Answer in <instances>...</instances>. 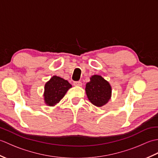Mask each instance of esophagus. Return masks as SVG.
<instances>
[{
  "instance_id": "34e87169",
  "label": "esophagus",
  "mask_w": 158,
  "mask_h": 158,
  "mask_svg": "<svg viewBox=\"0 0 158 158\" xmlns=\"http://www.w3.org/2000/svg\"><path fill=\"white\" fill-rule=\"evenodd\" d=\"M74 85L75 86H81L82 85V83L81 81H75L73 83Z\"/></svg>"
}]
</instances>
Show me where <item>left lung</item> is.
Segmentation results:
<instances>
[{
	"label": "left lung",
	"mask_w": 158,
	"mask_h": 158,
	"mask_svg": "<svg viewBox=\"0 0 158 158\" xmlns=\"http://www.w3.org/2000/svg\"><path fill=\"white\" fill-rule=\"evenodd\" d=\"M86 94L93 105L102 106L107 103L111 96V87L100 75H93L86 84Z\"/></svg>",
	"instance_id": "obj_1"
}]
</instances>
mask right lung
<instances>
[{
	"instance_id": "add662e5",
	"label": "right lung",
	"mask_w": 158,
	"mask_h": 158,
	"mask_svg": "<svg viewBox=\"0 0 158 158\" xmlns=\"http://www.w3.org/2000/svg\"><path fill=\"white\" fill-rule=\"evenodd\" d=\"M72 85L61 77L53 76L45 85V102L49 106L58 103Z\"/></svg>"
}]
</instances>
